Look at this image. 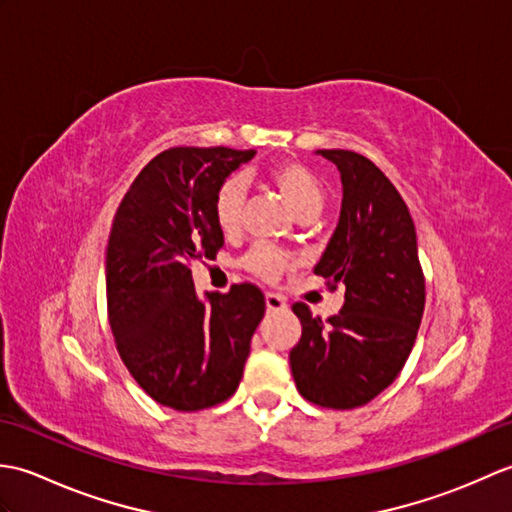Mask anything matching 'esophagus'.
<instances>
[{"instance_id":"esophagus-1","label":"esophagus","mask_w":512,"mask_h":512,"mask_svg":"<svg viewBox=\"0 0 512 512\" xmlns=\"http://www.w3.org/2000/svg\"><path fill=\"white\" fill-rule=\"evenodd\" d=\"M266 308L270 312H279L286 308V299L281 295H275V292H266Z\"/></svg>"}]
</instances>
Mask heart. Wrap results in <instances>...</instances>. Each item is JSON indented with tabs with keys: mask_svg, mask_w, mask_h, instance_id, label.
<instances>
[{
	"mask_svg": "<svg viewBox=\"0 0 512 512\" xmlns=\"http://www.w3.org/2000/svg\"><path fill=\"white\" fill-rule=\"evenodd\" d=\"M268 178L273 180V184L284 195L299 220H303V217H317L323 209V184L306 165H299V162H279V165L270 169ZM244 198L246 184L239 176L224 180L222 187L217 189L213 200V217L224 233H233L239 228ZM286 266L288 257L270 246H255L246 255V268L264 279H277Z\"/></svg>",
	"mask_w": 512,
	"mask_h": 512,
	"instance_id": "1",
	"label": "heart"
}]
</instances>
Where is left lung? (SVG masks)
<instances>
[{
    "label": "left lung",
    "instance_id": "1",
    "mask_svg": "<svg viewBox=\"0 0 512 512\" xmlns=\"http://www.w3.org/2000/svg\"><path fill=\"white\" fill-rule=\"evenodd\" d=\"M341 173L339 224L314 273L345 288L339 314L323 323L295 303L301 339L290 350L299 394L319 407L367 405L407 363L424 310L416 226L405 200L372 160L319 149Z\"/></svg>",
    "mask_w": 512,
    "mask_h": 512
}]
</instances>
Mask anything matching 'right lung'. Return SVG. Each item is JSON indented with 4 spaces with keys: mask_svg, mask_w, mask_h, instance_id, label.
Here are the masks:
<instances>
[{
    "mask_svg": "<svg viewBox=\"0 0 512 512\" xmlns=\"http://www.w3.org/2000/svg\"><path fill=\"white\" fill-rule=\"evenodd\" d=\"M255 154L162 151L138 173L114 217L105 281L118 354L151 398L176 411L209 409L235 394L266 312L262 290L250 284L200 297L189 270L224 246L215 193Z\"/></svg>",
    "mask_w": 512,
    "mask_h": 512,
    "instance_id": "right-lung-1",
    "label": "right lung"
}]
</instances>
